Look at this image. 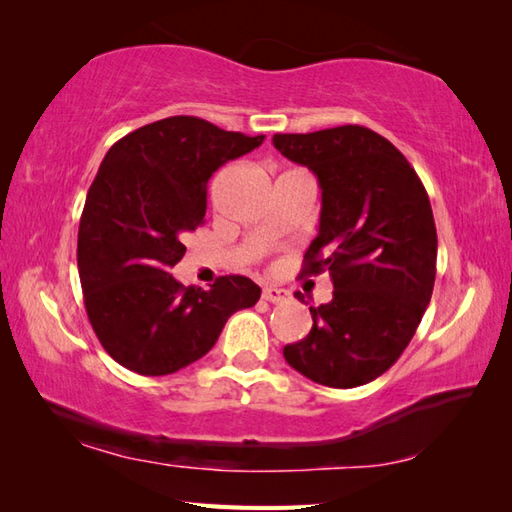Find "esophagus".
<instances>
[{
	"label": "esophagus",
	"mask_w": 512,
	"mask_h": 512,
	"mask_svg": "<svg viewBox=\"0 0 512 512\" xmlns=\"http://www.w3.org/2000/svg\"><path fill=\"white\" fill-rule=\"evenodd\" d=\"M262 297H264L266 301H270V303H284V301L288 299V290H284V288H275V286H268V288H264Z\"/></svg>",
	"instance_id": "esophagus-1"
}]
</instances>
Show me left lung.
Instances as JSON below:
<instances>
[{
	"label": "left lung",
	"instance_id": "8db88e82",
	"mask_svg": "<svg viewBox=\"0 0 512 512\" xmlns=\"http://www.w3.org/2000/svg\"><path fill=\"white\" fill-rule=\"evenodd\" d=\"M273 145L319 178V235L301 277L328 270L334 284L284 358L319 385H365L398 361L431 301L438 233L427 189L387 138L361 125L275 134Z\"/></svg>",
	"mask_w": 512,
	"mask_h": 512
}]
</instances>
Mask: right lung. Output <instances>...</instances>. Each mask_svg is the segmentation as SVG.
Here are the masks:
<instances>
[{
    "instance_id": "right-lung-1",
    "label": "right lung",
    "mask_w": 512,
    "mask_h": 512,
    "mask_svg": "<svg viewBox=\"0 0 512 512\" xmlns=\"http://www.w3.org/2000/svg\"><path fill=\"white\" fill-rule=\"evenodd\" d=\"M264 136L226 132L198 116L138 127L107 151L79 224L76 262L85 312L105 352L143 376H167L215 345L233 312L262 295L242 275L211 290L169 275L182 239L204 222L206 184Z\"/></svg>"
}]
</instances>
